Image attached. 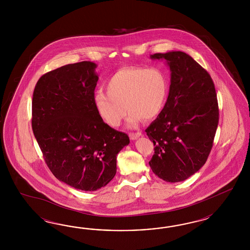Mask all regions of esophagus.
Listing matches in <instances>:
<instances>
[{"mask_svg": "<svg viewBox=\"0 0 250 250\" xmlns=\"http://www.w3.org/2000/svg\"><path fill=\"white\" fill-rule=\"evenodd\" d=\"M141 136H142L141 133H130L129 134V136H130V138L132 140H136V139H137L138 137H140Z\"/></svg>", "mask_w": 250, "mask_h": 250, "instance_id": "esophagus-1", "label": "esophagus"}]
</instances>
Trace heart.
<instances>
[{
	"mask_svg": "<svg viewBox=\"0 0 250 250\" xmlns=\"http://www.w3.org/2000/svg\"><path fill=\"white\" fill-rule=\"evenodd\" d=\"M104 87L107 93L96 92L93 104L100 117L113 127L121 125L126 109L130 128L136 127L143 119L156 118L162 112L168 94L167 77L159 68H121Z\"/></svg>",
	"mask_w": 250,
	"mask_h": 250,
	"instance_id": "1",
	"label": "heart"
}]
</instances>
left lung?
Returning a JSON list of instances; mask_svg holds the SVG:
<instances>
[{"label": "left lung", "mask_w": 250, "mask_h": 250, "mask_svg": "<svg viewBox=\"0 0 250 250\" xmlns=\"http://www.w3.org/2000/svg\"><path fill=\"white\" fill-rule=\"evenodd\" d=\"M170 70L166 104L146 129L153 141L152 171L167 182L187 180L204 166L212 149L219 111L211 76L182 51L150 55Z\"/></svg>", "instance_id": "1"}]
</instances>
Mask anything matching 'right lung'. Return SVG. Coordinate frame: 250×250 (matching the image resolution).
Instances as JSON below:
<instances>
[{
	"label": "right lung",
	"mask_w": 250,
	"mask_h": 250,
	"mask_svg": "<svg viewBox=\"0 0 250 250\" xmlns=\"http://www.w3.org/2000/svg\"><path fill=\"white\" fill-rule=\"evenodd\" d=\"M91 61L42 76L32 101V128L54 176L74 189L94 191L116 173V156L130 142L110 127L93 104L99 77Z\"/></svg>",
	"instance_id": "right-lung-1"
}]
</instances>
